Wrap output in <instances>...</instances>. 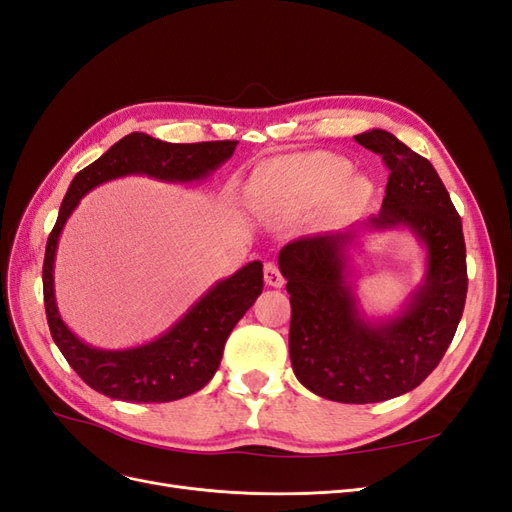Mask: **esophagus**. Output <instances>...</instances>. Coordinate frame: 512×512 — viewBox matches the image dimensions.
<instances>
[{
	"label": "esophagus",
	"mask_w": 512,
	"mask_h": 512,
	"mask_svg": "<svg viewBox=\"0 0 512 512\" xmlns=\"http://www.w3.org/2000/svg\"><path fill=\"white\" fill-rule=\"evenodd\" d=\"M265 282L273 288L284 286V275H282L280 267L275 265V262H267V265H265Z\"/></svg>",
	"instance_id": "esophagus-1"
}]
</instances>
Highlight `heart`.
<instances>
[{"mask_svg":"<svg viewBox=\"0 0 512 512\" xmlns=\"http://www.w3.org/2000/svg\"><path fill=\"white\" fill-rule=\"evenodd\" d=\"M350 173V162L335 153H305L267 162L260 166L254 181L260 188H286V185H305V188H329L344 181Z\"/></svg>","mask_w":512,"mask_h":512,"instance_id":"heart-1","label":"heart"}]
</instances>
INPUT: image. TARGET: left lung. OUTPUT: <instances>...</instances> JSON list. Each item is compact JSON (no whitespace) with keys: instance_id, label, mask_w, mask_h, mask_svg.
Listing matches in <instances>:
<instances>
[{"instance_id":"1","label":"left lung","mask_w":512,"mask_h":512,"mask_svg":"<svg viewBox=\"0 0 512 512\" xmlns=\"http://www.w3.org/2000/svg\"><path fill=\"white\" fill-rule=\"evenodd\" d=\"M354 141L391 170L382 209L363 226H408L427 247L425 282L401 314L369 322L346 280L352 232L301 237L282 247L290 294V361L312 393L342 404H376L416 389L451 346L468 292L461 218L429 160L386 130Z\"/></svg>"}]
</instances>
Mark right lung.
Instances as JSON below:
<instances>
[{
    "label": "right lung",
    "instance_id": "1",
    "mask_svg": "<svg viewBox=\"0 0 512 512\" xmlns=\"http://www.w3.org/2000/svg\"><path fill=\"white\" fill-rule=\"evenodd\" d=\"M237 141L164 143L143 132L123 136L94 164L76 173L59 207L57 222L46 241L42 286L44 309L53 342L70 367L91 389L132 404H162L188 397L213 378L224 344L235 324L262 292V262L254 260L228 280L215 284L188 314L162 337L128 350H100L81 342L61 320L53 290L57 241L79 200L96 185L126 175H147L160 181H198L235 153Z\"/></svg>",
    "mask_w": 512,
    "mask_h": 512
}]
</instances>
